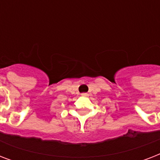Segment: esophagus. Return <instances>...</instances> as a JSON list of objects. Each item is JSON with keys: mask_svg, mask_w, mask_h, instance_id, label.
<instances>
[{"mask_svg": "<svg viewBox=\"0 0 160 160\" xmlns=\"http://www.w3.org/2000/svg\"><path fill=\"white\" fill-rule=\"evenodd\" d=\"M81 95H82V96H88V94L87 93H82V94H81Z\"/></svg>", "mask_w": 160, "mask_h": 160, "instance_id": "34e87169", "label": "esophagus"}]
</instances>
